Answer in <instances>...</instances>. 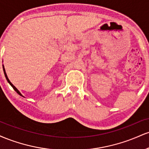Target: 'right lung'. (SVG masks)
Masks as SVG:
<instances>
[{
  "label": "right lung",
  "mask_w": 149,
  "mask_h": 149,
  "mask_svg": "<svg viewBox=\"0 0 149 149\" xmlns=\"http://www.w3.org/2000/svg\"><path fill=\"white\" fill-rule=\"evenodd\" d=\"M3 71H4V74H5V76H6V80H8V83H9V84H10V85H11V86H12V87H13V89H14V90H15V91H16V92H17V94H18V95H20V96H22V97H24V96H23V95H22V94H21V92H20L19 91V90H17V88H15V87L14 86V85H13V83H11V82H10V81L9 78H8V76H7V74H6V70H5L4 66H3Z\"/></svg>",
  "instance_id": "right-lung-1"
}]
</instances>
